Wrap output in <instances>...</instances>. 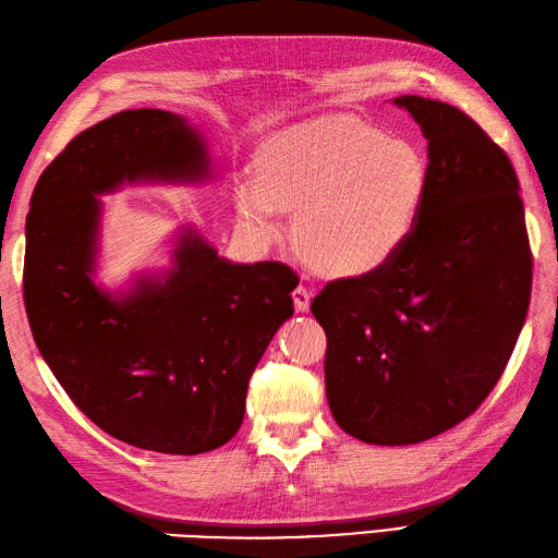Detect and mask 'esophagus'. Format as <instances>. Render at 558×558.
I'll list each match as a JSON object with an SVG mask.
<instances>
[{
    "instance_id": "esophagus-1",
    "label": "esophagus",
    "mask_w": 558,
    "mask_h": 558,
    "mask_svg": "<svg viewBox=\"0 0 558 558\" xmlns=\"http://www.w3.org/2000/svg\"><path fill=\"white\" fill-rule=\"evenodd\" d=\"M311 301H313V291L307 289V287H295L293 289V305H295V311L299 313H307L311 311Z\"/></svg>"
}]
</instances>
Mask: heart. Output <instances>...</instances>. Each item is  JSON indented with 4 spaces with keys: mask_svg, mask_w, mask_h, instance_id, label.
I'll return each mask as SVG.
<instances>
[{
    "mask_svg": "<svg viewBox=\"0 0 558 558\" xmlns=\"http://www.w3.org/2000/svg\"><path fill=\"white\" fill-rule=\"evenodd\" d=\"M423 153L351 114H327L277 133L257 155V177L236 189L241 229L259 245L295 239L337 277H361L401 251L425 205Z\"/></svg>",
    "mask_w": 558,
    "mask_h": 558,
    "instance_id": "1",
    "label": "heart"
}]
</instances>
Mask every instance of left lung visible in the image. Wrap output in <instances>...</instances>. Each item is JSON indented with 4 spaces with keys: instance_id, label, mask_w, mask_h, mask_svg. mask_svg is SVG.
I'll use <instances>...</instances> for the list:
<instances>
[{
    "instance_id": "1",
    "label": "left lung",
    "mask_w": 558,
    "mask_h": 558,
    "mask_svg": "<svg viewBox=\"0 0 558 558\" xmlns=\"http://www.w3.org/2000/svg\"><path fill=\"white\" fill-rule=\"evenodd\" d=\"M427 138V195L411 239L369 275L329 281L311 311L327 333L337 425L405 447L487 399L530 305L532 255L511 159L461 109L393 97Z\"/></svg>"
}]
</instances>
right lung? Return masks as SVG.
Segmentation results:
<instances>
[{"instance_id":"right-lung-1","label":"right lung","mask_w":558,"mask_h":558,"mask_svg":"<svg viewBox=\"0 0 558 558\" xmlns=\"http://www.w3.org/2000/svg\"><path fill=\"white\" fill-rule=\"evenodd\" d=\"M215 177L201 131L165 109H126L76 135L37 181L23 301L45 363L81 411L131 447L195 456L236 435L247 381L293 315L295 271L239 265L181 227L171 267L129 291L95 281L102 201L126 183Z\"/></svg>"}]
</instances>
